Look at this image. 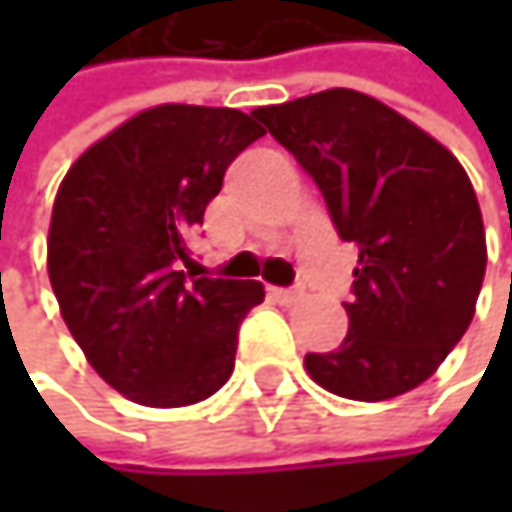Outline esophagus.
Wrapping results in <instances>:
<instances>
[{
	"label": "esophagus",
	"instance_id": "obj_1",
	"mask_svg": "<svg viewBox=\"0 0 512 512\" xmlns=\"http://www.w3.org/2000/svg\"><path fill=\"white\" fill-rule=\"evenodd\" d=\"M269 296H272L275 302H281V305H296V302L305 296V290H302V287H272Z\"/></svg>",
	"mask_w": 512,
	"mask_h": 512
}]
</instances>
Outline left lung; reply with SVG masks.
<instances>
[{"label":"left lung","mask_w":512,"mask_h":512,"mask_svg":"<svg viewBox=\"0 0 512 512\" xmlns=\"http://www.w3.org/2000/svg\"><path fill=\"white\" fill-rule=\"evenodd\" d=\"M257 121L311 174L358 246L350 332L305 367L326 391L376 403L418 388L460 344L486 272L480 204L457 156L385 103L329 88Z\"/></svg>","instance_id":"left-lung-1"}]
</instances>
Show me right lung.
I'll return each instance as SVG.
<instances>
[{
  "label": "right lung",
  "instance_id": "right-lung-1",
  "mask_svg": "<svg viewBox=\"0 0 512 512\" xmlns=\"http://www.w3.org/2000/svg\"><path fill=\"white\" fill-rule=\"evenodd\" d=\"M263 130L237 109L165 103L91 145L52 204L47 269L91 367L124 397L171 409L234 373L260 281L192 278L186 249L225 168Z\"/></svg>",
  "mask_w": 512,
  "mask_h": 512
}]
</instances>
